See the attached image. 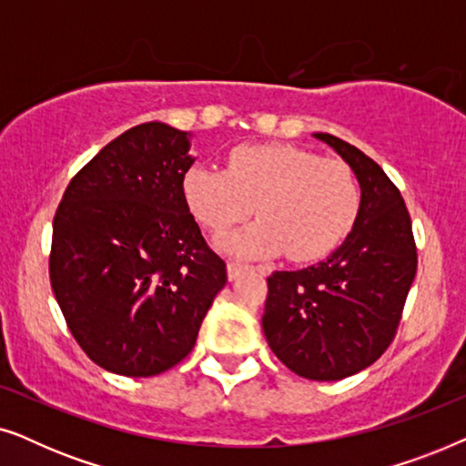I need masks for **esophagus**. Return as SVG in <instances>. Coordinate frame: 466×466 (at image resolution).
Returning a JSON list of instances; mask_svg holds the SVG:
<instances>
[{
    "label": "esophagus",
    "instance_id": "34e87169",
    "mask_svg": "<svg viewBox=\"0 0 466 466\" xmlns=\"http://www.w3.org/2000/svg\"><path fill=\"white\" fill-rule=\"evenodd\" d=\"M250 269V265H244V263H228L227 265V273H228V279H238L241 273H246Z\"/></svg>",
    "mask_w": 466,
    "mask_h": 466
}]
</instances>
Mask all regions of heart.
<instances>
[{
    "instance_id": "obj_1",
    "label": "heart",
    "mask_w": 466,
    "mask_h": 466,
    "mask_svg": "<svg viewBox=\"0 0 466 466\" xmlns=\"http://www.w3.org/2000/svg\"><path fill=\"white\" fill-rule=\"evenodd\" d=\"M182 193L195 218L227 235L254 214L260 220L228 239L241 257L286 252L309 263L333 252L360 212V187L350 165L289 144H246L228 152L227 171L195 165Z\"/></svg>"
}]
</instances>
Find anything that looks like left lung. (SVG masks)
<instances>
[{
    "label": "left lung",
    "mask_w": 466,
    "mask_h": 466,
    "mask_svg": "<svg viewBox=\"0 0 466 466\" xmlns=\"http://www.w3.org/2000/svg\"><path fill=\"white\" fill-rule=\"evenodd\" d=\"M359 177L352 231L320 263L267 278L263 330L273 354L305 380H343L373 365L397 335L418 269L400 190L356 146L314 133Z\"/></svg>",
    "instance_id": "8db88e82"
}]
</instances>
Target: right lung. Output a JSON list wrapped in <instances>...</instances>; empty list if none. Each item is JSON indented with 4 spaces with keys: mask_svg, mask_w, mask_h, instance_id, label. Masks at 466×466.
<instances>
[{
    "mask_svg": "<svg viewBox=\"0 0 466 466\" xmlns=\"http://www.w3.org/2000/svg\"><path fill=\"white\" fill-rule=\"evenodd\" d=\"M190 133L144 123L67 184L53 220L50 286L74 339L106 371L150 378L193 350L227 265L182 193Z\"/></svg>",
    "mask_w": 466,
    "mask_h": 466,
    "instance_id": "obj_1",
    "label": "right lung"
}]
</instances>
